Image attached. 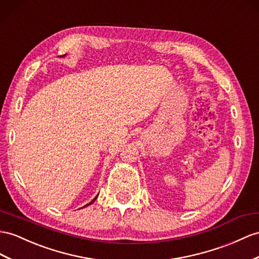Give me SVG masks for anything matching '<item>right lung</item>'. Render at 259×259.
Returning a JSON list of instances; mask_svg holds the SVG:
<instances>
[{
    "instance_id": "obj_1",
    "label": "right lung",
    "mask_w": 259,
    "mask_h": 259,
    "mask_svg": "<svg viewBox=\"0 0 259 259\" xmlns=\"http://www.w3.org/2000/svg\"><path fill=\"white\" fill-rule=\"evenodd\" d=\"M96 198H97V196H96V197H95V198H94V199H93V200H92V201H91V202H90V203H88V204H86V205H90V204H92V203H93V202H94V201H95V200H96ZM86 205H84V207H86ZM84 207H83V208H84Z\"/></svg>"
}]
</instances>
